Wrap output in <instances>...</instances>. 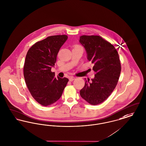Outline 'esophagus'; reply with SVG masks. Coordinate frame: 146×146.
I'll use <instances>...</instances> for the list:
<instances>
[{"mask_svg":"<svg viewBox=\"0 0 146 146\" xmlns=\"http://www.w3.org/2000/svg\"><path fill=\"white\" fill-rule=\"evenodd\" d=\"M74 79H75V78L73 77H70L69 78V80L70 82L73 81Z\"/></svg>","mask_w":146,"mask_h":146,"instance_id":"obj_1","label":"esophagus"}]
</instances>
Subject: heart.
<instances>
[{"label": "heart", "mask_w": 146, "mask_h": 146, "mask_svg": "<svg viewBox=\"0 0 146 146\" xmlns=\"http://www.w3.org/2000/svg\"><path fill=\"white\" fill-rule=\"evenodd\" d=\"M77 47H80V46H77Z\"/></svg>", "instance_id": "obj_1"}]
</instances>
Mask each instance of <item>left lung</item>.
Masks as SVG:
<instances>
[{
  "instance_id": "left-lung-1",
  "label": "left lung",
  "mask_w": 146,
  "mask_h": 146,
  "mask_svg": "<svg viewBox=\"0 0 146 146\" xmlns=\"http://www.w3.org/2000/svg\"><path fill=\"white\" fill-rule=\"evenodd\" d=\"M79 42L84 47L87 60L94 64L95 77L86 80L81 97L96 105L104 102L113 91L121 73L118 52L114 46L99 36H81Z\"/></svg>"
}]
</instances>
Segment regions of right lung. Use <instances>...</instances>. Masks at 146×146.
I'll list each match as a JSON object with an SVG mask.
<instances>
[{
  "instance_id": "obj_1",
  "label": "right lung",
  "mask_w": 146,
  "mask_h": 146,
  "mask_svg": "<svg viewBox=\"0 0 146 146\" xmlns=\"http://www.w3.org/2000/svg\"><path fill=\"white\" fill-rule=\"evenodd\" d=\"M68 39L67 35H55L38 41L29 50L24 67L27 86L35 100L43 106L57 101L63 93L68 79L56 78L52 67L62 45Z\"/></svg>"
}]
</instances>
